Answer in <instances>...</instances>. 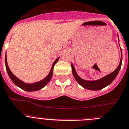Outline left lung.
I'll return each instance as SVG.
<instances>
[{
  "mask_svg": "<svg viewBox=\"0 0 129 129\" xmlns=\"http://www.w3.org/2000/svg\"><path fill=\"white\" fill-rule=\"evenodd\" d=\"M120 50H121V58H120V63H119L117 68L113 73L108 74V75L101 78V79L94 80V81H88V80H85V79L80 78L76 71L74 65L73 64V63H71L72 72H73V76H74L77 82L84 88L90 90H94V91L100 90L110 85L113 81L114 79L116 78V77L117 76L120 70V68H121V62H122V51H121V48H120Z\"/></svg>",
  "mask_w": 129,
  "mask_h": 129,
  "instance_id": "obj_1",
  "label": "left lung"
}]
</instances>
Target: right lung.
I'll list each match as a JSON object with an SVG mask.
<instances>
[{
  "mask_svg": "<svg viewBox=\"0 0 129 129\" xmlns=\"http://www.w3.org/2000/svg\"><path fill=\"white\" fill-rule=\"evenodd\" d=\"M59 58H60V56L58 57L55 60V62H53L50 73H49V74H48V76H47L45 78H44V79L41 80V81L33 83H26L23 82V81H21V79L18 78L11 71L10 69L9 68V66H8V62H7L6 53V56H5V63H6V68L8 74V75H9L10 79L12 80V81H13L16 86L20 87V88H21L22 90L27 91V92H34V91H37V90H41V89H42L43 88H44V86L49 83V81H50V79L52 78L53 73L54 66H55V63L58 62Z\"/></svg>",
  "mask_w": 129,
  "mask_h": 129,
  "instance_id": "1",
  "label": "right lung"
}]
</instances>
